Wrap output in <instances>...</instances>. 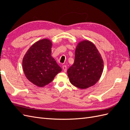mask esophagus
Masks as SVG:
<instances>
[{"instance_id": "34e87169", "label": "esophagus", "mask_w": 130, "mask_h": 130, "mask_svg": "<svg viewBox=\"0 0 130 130\" xmlns=\"http://www.w3.org/2000/svg\"><path fill=\"white\" fill-rule=\"evenodd\" d=\"M62 68H63V71L64 72H67V66L66 65L63 66H62Z\"/></svg>"}]
</instances>
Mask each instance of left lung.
Listing matches in <instances>:
<instances>
[{
  "label": "left lung",
  "instance_id": "obj_1",
  "mask_svg": "<svg viewBox=\"0 0 130 130\" xmlns=\"http://www.w3.org/2000/svg\"><path fill=\"white\" fill-rule=\"evenodd\" d=\"M104 62L93 43L83 41L78 43L75 53L74 64L67 70L70 82L81 89L87 88L99 80Z\"/></svg>",
  "mask_w": 130,
  "mask_h": 130
}]
</instances>
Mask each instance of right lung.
I'll list each match as a JSON object with an SVG mask.
<instances>
[{"label": "right lung", "mask_w": 130, "mask_h": 130, "mask_svg": "<svg viewBox=\"0 0 130 130\" xmlns=\"http://www.w3.org/2000/svg\"><path fill=\"white\" fill-rule=\"evenodd\" d=\"M52 43L48 39L40 40L31 46L23 60L25 76L38 87L52 82L62 69L51 56Z\"/></svg>", "instance_id": "1"}]
</instances>
